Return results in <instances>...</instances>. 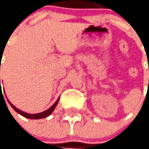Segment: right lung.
I'll use <instances>...</instances> for the list:
<instances>
[{"mask_svg": "<svg viewBox=\"0 0 149 149\" xmlns=\"http://www.w3.org/2000/svg\"><path fill=\"white\" fill-rule=\"evenodd\" d=\"M0 88L1 87V79H0ZM5 97H6V95H5ZM6 98H7V97H6ZM59 99H60V97H59L58 99L56 100V101L55 103L52 104V106L49 108V109L45 110V111H44V112H39V113H36V114H30V113H27V112H23V111H21V110L18 109L17 107H15L13 104L8 100V99H7V100H8V102L9 103V104L11 105V107L13 109L16 111V112H17V113H19L20 115H21L22 116H24V117H26V118L28 119H33V120H37V119H42V118H46V117H48L51 113H52L53 111H54V109H55L56 106L57 105V103H58L59 101Z\"/></svg>", "mask_w": 149, "mask_h": 149, "instance_id": "1", "label": "right lung"}]
</instances>
